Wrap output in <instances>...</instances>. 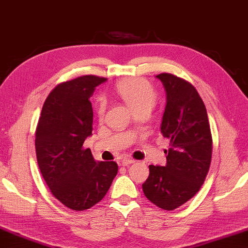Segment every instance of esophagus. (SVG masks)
Here are the masks:
<instances>
[{"instance_id":"esophagus-1","label":"esophagus","mask_w":248,"mask_h":248,"mask_svg":"<svg viewBox=\"0 0 248 248\" xmlns=\"http://www.w3.org/2000/svg\"><path fill=\"white\" fill-rule=\"evenodd\" d=\"M135 161L134 159H132V158H127V157H124L123 159H122V166H128L133 164V162Z\"/></svg>"}]
</instances>
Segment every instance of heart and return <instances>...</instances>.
I'll use <instances>...</instances> for the list:
<instances>
[{
  "mask_svg": "<svg viewBox=\"0 0 248 248\" xmlns=\"http://www.w3.org/2000/svg\"><path fill=\"white\" fill-rule=\"evenodd\" d=\"M116 92L122 100L126 103L133 113L139 111L151 112L156 102V92L147 81L140 78L127 79L116 86ZM107 108L105 100L100 99L96 112L99 116H103Z\"/></svg>",
  "mask_w": 248,
  "mask_h": 248,
  "instance_id": "b5f03b06",
  "label": "heart"
}]
</instances>
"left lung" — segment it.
<instances>
[{"label": "left lung", "instance_id": "1", "mask_svg": "<svg viewBox=\"0 0 248 248\" xmlns=\"http://www.w3.org/2000/svg\"><path fill=\"white\" fill-rule=\"evenodd\" d=\"M166 91L160 125L170 140L165 166H149L143 191L149 201L171 211L189 201L203 185L212 158V135L205 105L191 83L170 74L156 76Z\"/></svg>", "mask_w": 248, "mask_h": 248}]
</instances>
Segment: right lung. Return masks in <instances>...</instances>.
I'll return each mask as SVG.
<instances>
[{"label": "right lung", "instance_id": "obj_1", "mask_svg": "<svg viewBox=\"0 0 248 248\" xmlns=\"http://www.w3.org/2000/svg\"><path fill=\"white\" fill-rule=\"evenodd\" d=\"M105 81L83 76L58 84L45 101L36 128V156L44 180L56 199L75 211L102 200L119 168L114 161L96 162L90 149H83L93 129L90 97Z\"/></svg>", "mask_w": 248, "mask_h": 248}]
</instances>
